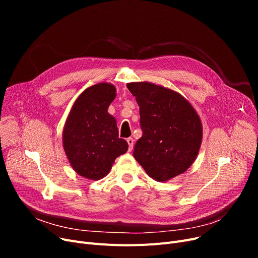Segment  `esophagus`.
<instances>
[{"mask_svg":"<svg viewBox=\"0 0 258 258\" xmlns=\"http://www.w3.org/2000/svg\"><path fill=\"white\" fill-rule=\"evenodd\" d=\"M126 141H127L128 146H130V147H128V150H130V151H132V150H133V146H134V139H133V138H127V140H126Z\"/></svg>","mask_w":258,"mask_h":258,"instance_id":"1","label":"esophagus"}]
</instances>
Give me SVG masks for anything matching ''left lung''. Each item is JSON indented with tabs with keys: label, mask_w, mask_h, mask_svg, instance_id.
Masks as SVG:
<instances>
[{
	"label": "left lung",
	"mask_w": 258,
	"mask_h": 258,
	"mask_svg": "<svg viewBox=\"0 0 258 258\" xmlns=\"http://www.w3.org/2000/svg\"><path fill=\"white\" fill-rule=\"evenodd\" d=\"M126 86L140 107L143 132L135 144V159L158 182L185 172L203 139L202 122L191 103L178 92L148 81Z\"/></svg>",
	"instance_id": "8db88e82"
}]
</instances>
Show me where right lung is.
<instances>
[{
	"label": "right lung",
	"mask_w": 258,
	"mask_h": 258,
	"mask_svg": "<svg viewBox=\"0 0 258 258\" xmlns=\"http://www.w3.org/2000/svg\"><path fill=\"white\" fill-rule=\"evenodd\" d=\"M115 97L114 85H94L79 95L67 117L63 151L72 168L86 179L104 178L115 159L127 152V142L118 137L116 119L107 112Z\"/></svg>",
	"instance_id": "add662e5"
}]
</instances>
